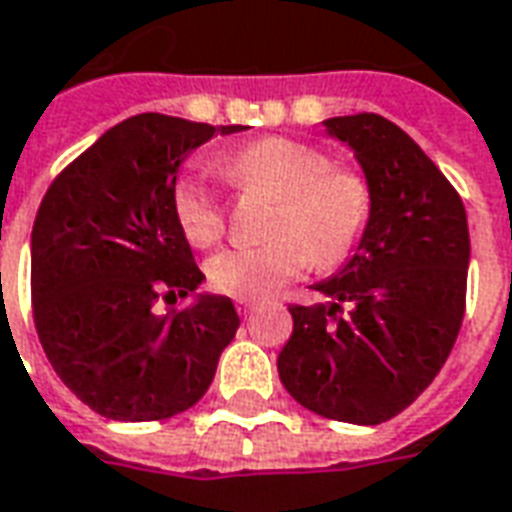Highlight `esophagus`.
<instances>
[{
	"label": "esophagus",
	"instance_id": "34e87169",
	"mask_svg": "<svg viewBox=\"0 0 512 512\" xmlns=\"http://www.w3.org/2000/svg\"><path fill=\"white\" fill-rule=\"evenodd\" d=\"M257 305H260V302H255V299H238V302H235V310H238V316L246 318L255 313Z\"/></svg>",
	"mask_w": 512,
	"mask_h": 512
}]
</instances>
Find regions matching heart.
Instances as JSON below:
<instances>
[{"mask_svg": "<svg viewBox=\"0 0 512 512\" xmlns=\"http://www.w3.org/2000/svg\"><path fill=\"white\" fill-rule=\"evenodd\" d=\"M241 191L280 199L271 221L274 241L232 246L207 263V280L235 299H263L307 268H338L363 246L374 216V188L363 171L335 166L316 146L268 138L246 146L224 166ZM174 210L185 238L213 246L227 232V210L205 177L188 174L174 188Z\"/></svg>", "mask_w": 512, "mask_h": 512, "instance_id": "obj_1", "label": "heart"}]
</instances>
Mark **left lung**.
Here are the masks:
<instances>
[{"mask_svg": "<svg viewBox=\"0 0 512 512\" xmlns=\"http://www.w3.org/2000/svg\"><path fill=\"white\" fill-rule=\"evenodd\" d=\"M355 149L374 188L357 255L288 305L293 332L277 357L285 391L332 421L382 424L435 380L466 316L468 221L463 199L421 146L377 113L327 121Z\"/></svg>", "mask_w": 512, "mask_h": 512, "instance_id": "8db88e82", "label": "left lung"}]
</instances>
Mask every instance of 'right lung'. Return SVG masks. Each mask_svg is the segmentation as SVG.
Instances as JSON below:
<instances>
[{
    "instance_id": "right-lung-1",
    "label": "right lung",
    "mask_w": 512,
    "mask_h": 512,
    "mask_svg": "<svg viewBox=\"0 0 512 512\" xmlns=\"http://www.w3.org/2000/svg\"><path fill=\"white\" fill-rule=\"evenodd\" d=\"M241 130L132 116L74 157L41 199L32 321L57 377L99 416L171 418L216 377L241 318L227 296L177 307L205 274L177 221L174 182L213 132Z\"/></svg>"
}]
</instances>
